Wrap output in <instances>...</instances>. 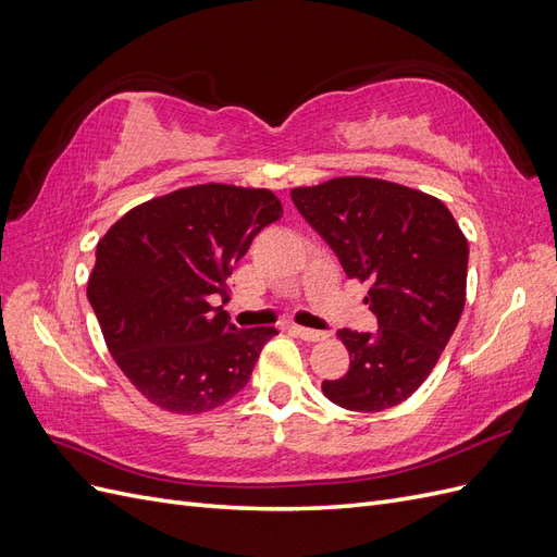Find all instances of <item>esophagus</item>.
Returning <instances> with one entry per match:
<instances>
[{
	"label": "esophagus",
	"mask_w": 557,
	"mask_h": 557,
	"mask_svg": "<svg viewBox=\"0 0 557 557\" xmlns=\"http://www.w3.org/2000/svg\"><path fill=\"white\" fill-rule=\"evenodd\" d=\"M290 330L299 336V339H305V342H323V339H327V332H318V330L299 327V325H293Z\"/></svg>",
	"instance_id": "34e87169"
}]
</instances>
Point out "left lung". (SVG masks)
<instances>
[{
    "instance_id": "1",
    "label": "left lung",
    "mask_w": 557,
    "mask_h": 557,
    "mask_svg": "<svg viewBox=\"0 0 557 557\" xmlns=\"http://www.w3.org/2000/svg\"><path fill=\"white\" fill-rule=\"evenodd\" d=\"M290 197L336 252L348 278L369 283L374 334L339 330L350 367L323 381L348 411H383L411 397L440 362L467 297L469 246L442 199L383 178L336 176Z\"/></svg>"
}]
</instances>
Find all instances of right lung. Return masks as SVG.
Returning a JSON list of instances; mask_svg holds the SVG:
<instances>
[{"label":"right lung","mask_w":557,"mask_h":557,"mask_svg":"<svg viewBox=\"0 0 557 557\" xmlns=\"http://www.w3.org/2000/svg\"><path fill=\"white\" fill-rule=\"evenodd\" d=\"M281 215L272 190L205 183L144 201L99 239L88 299L115 364L150 404L197 416L248 383L278 332L237 330L213 301Z\"/></svg>","instance_id":"right-lung-1"}]
</instances>
